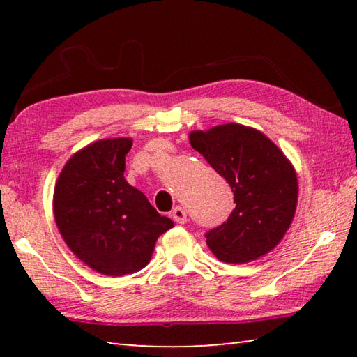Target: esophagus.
Here are the masks:
<instances>
[{"instance_id":"obj_1","label":"esophagus","mask_w":357,"mask_h":357,"mask_svg":"<svg viewBox=\"0 0 357 357\" xmlns=\"http://www.w3.org/2000/svg\"><path fill=\"white\" fill-rule=\"evenodd\" d=\"M172 217H173V220L176 222V223H185V222H187V213H185V209L181 208V206H176V208L173 209Z\"/></svg>"}]
</instances>
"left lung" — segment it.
Masks as SVG:
<instances>
[{"label": "left lung", "mask_w": 357, "mask_h": 357, "mask_svg": "<svg viewBox=\"0 0 357 357\" xmlns=\"http://www.w3.org/2000/svg\"><path fill=\"white\" fill-rule=\"evenodd\" d=\"M192 148L227 179L233 213L204 234L214 255L243 264L266 255L285 236L298 204V178L285 154L257 129L229 123L195 130Z\"/></svg>", "instance_id": "8db88e82"}]
</instances>
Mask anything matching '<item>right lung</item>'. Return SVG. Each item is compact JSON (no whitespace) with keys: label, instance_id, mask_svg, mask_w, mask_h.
<instances>
[{"label":"right lung","instance_id":"right-lung-1","mask_svg":"<svg viewBox=\"0 0 357 357\" xmlns=\"http://www.w3.org/2000/svg\"><path fill=\"white\" fill-rule=\"evenodd\" d=\"M132 138H107L75 153L59 173L53 213L69 249L100 274L119 277L149 263L173 222L124 179Z\"/></svg>","mask_w":357,"mask_h":357}]
</instances>
